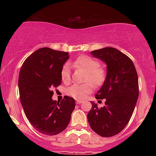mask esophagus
<instances>
[{
    "label": "esophagus",
    "instance_id": "obj_1",
    "mask_svg": "<svg viewBox=\"0 0 156 156\" xmlns=\"http://www.w3.org/2000/svg\"><path fill=\"white\" fill-rule=\"evenodd\" d=\"M76 103H78V104H80V103H83V101H81V100H77Z\"/></svg>",
    "mask_w": 156,
    "mask_h": 156
}]
</instances>
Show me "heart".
I'll use <instances>...</instances> for the list:
<instances>
[{
    "instance_id": "obj_1",
    "label": "heart",
    "mask_w": 156,
    "mask_h": 156,
    "mask_svg": "<svg viewBox=\"0 0 156 156\" xmlns=\"http://www.w3.org/2000/svg\"><path fill=\"white\" fill-rule=\"evenodd\" d=\"M74 67L82 69L87 71L85 80L90 81L95 87H100L104 83L106 78V73L103 67H100L97 60L89 55H81L77 58L72 63ZM61 78L64 83H68L70 81V70L69 66L64 65L61 71ZM93 87L91 83L83 84H73L67 89V93L69 96L80 100L83 99L89 93L92 92Z\"/></svg>"
}]
</instances>
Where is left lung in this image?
I'll return each instance as SVG.
<instances>
[{
    "mask_svg": "<svg viewBox=\"0 0 156 156\" xmlns=\"http://www.w3.org/2000/svg\"><path fill=\"white\" fill-rule=\"evenodd\" d=\"M107 65V75L95 98L105 99L103 107L92 103L87 114L91 128L103 137L118 134L128 125L139 98V81L135 66L128 55L114 48L91 52Z\"/></svg>",
    "mask_w": 156,
    "mask_h": 156,
    "instance_id": "left-lung-1",
    "label": "left lung"
}]
</instances>
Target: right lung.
<instances>
[{"label":"right lung","instance_id":"obj_1","mask_svg":"<svg viewBox=\"0 0 156 156\" xmlns=\"http://www.w3.org/2000/svg\"><path fill=\"white\" fill-rule=\"evenodd\" d=\"M67 59V52L42 48L25 60L20 71L18 87L23 110L34 128L44 135L63 131L76 106L70 97L64 96L61 102L52 100V89L62 83L61 71Z\"/></svg>","mask_w":156,"mask_h":156}]
</instances>
